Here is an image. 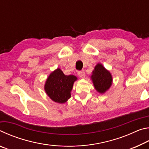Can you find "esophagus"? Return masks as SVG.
Instances as JSON below:
<instances>
[{"label": "esophagus", "instance_id": "1", "mask_svg": "<svg viewBox=\"0 0 149 149\" xmlns=\"http://www.w3.org/2000/svg\"><path fill=\"white\" fill-rule=\"evenodd\" d=\"M77 74H78V75H79V76L81 78H84V77H85V74L84 71H78Z\"/></svg>", "mask_w": 149, "mask_h": 149}]
</instances>
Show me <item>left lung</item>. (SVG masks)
Here are the masks:
<instances>
[{
    "label": "left lung",
    "mask_w": 149,
    "mask_h": 149,
    "mask_svg": "<svg viewBox=\"0 0 149 149\" xmlns=\"http://www.w3.org/2000/svg\"><path fill=\"white\" fill-rule=\"evenodd\" d=\"M91 78L95 89L100 93L107 91L112 85V75L100 64L95 66Z\"/></svg>",
    "instance_id": "1"
}]
</instances>
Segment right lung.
Returning <instances> with one entry per match:
<instances>
[{
	"mask_svg": "<svg viewBox=\"0 0 149 149\" xmlns=\"http://www.w3.org/2000/svg\"><path fill=\"white\" fill-rule=\"evenodd\" d=\"M76 79L74 75H64L61 70L58 68L48 77L45 90L53 101L64 103L71 97L70 92Z\"/></svg>",
	"mask_w": 149,
	"mask_h": 149,
	"instance_id": "right-lung-1",
	"label": "right lung"
}]
</instances>
